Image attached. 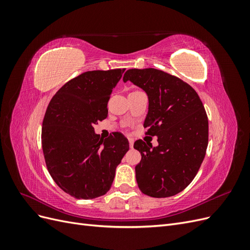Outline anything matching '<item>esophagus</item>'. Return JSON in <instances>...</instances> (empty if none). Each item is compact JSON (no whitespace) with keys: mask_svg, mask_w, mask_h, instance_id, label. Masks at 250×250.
<instances>
[{"mask_svg":"<svg viewBox=\"0 0 250 250\" xmlns=\"http://www.w3.org/2000/svg\"><path fill=\"white\" fill-rule=\"evenodd\" d=\"M128 142H129V146L130 148L133 147V143H134V140L132 138H128Z\"/></svg>","mask_w":250,"mask_h":250,"instance_id":"34e87169","label":"esophagus"}]
</instances>
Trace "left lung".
Masks as SVG:
<instances>
[{
    "label": "left lung",
    "mask_w": 250,
    "mask_h": 250,
    "mask_svg": "<svg viewBox=\"0 0 250 250\" xmlns=\"http://www.w3.org/2000/svg\"><path fill=\"white\" fill-rule=\"evenodd\" d=\"M123 81L145 90L149 99L144 122L146 134L157 137L158 146L138 140L142 155L135 177L142 193L154 198L171 197L192 183L206 156L208 120L196 90L187 82L161 70L131 69Z\"/></svg>",
    "instance_id": "obj_1"
}]
</instances>
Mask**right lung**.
<instances>
[{"label":"right lung","mask_w":250,"mask_h":250,"mask_svg":"<svg viewBox=\"0 0 250 250\" xmlns=\"http://www.w3.org/2000/svg\"><path fill=\"white\" fill-rule=\"evenodd\" d=\"M124 71L80 74L59 88L44 113L42 146L48 171L62 191L77 199L106 194L129 150L121 132L103 140L94 131V125L106 119L112 88Z\"/></svg>","instance_id":"add662e5"}]
</instances>
